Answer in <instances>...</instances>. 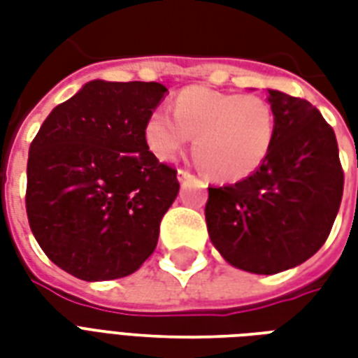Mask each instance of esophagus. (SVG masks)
<instances>
[{
    "label": "esophagus",
    "instance_id": "esophagus-1",
    "mask_svg": "<svg viewBox=\"0 0 358 358\" xmlns=\"http://www.w3.org/2000/svg\"><path fill=\"white\" fill-rule=\"evenodd\" d=\"M194 178V174L192 172L184 171V169H180L178 171V182H186V180H192Z\"/></svg>",
    "mask_w": 358,
    "mask_h": 358
}]
</instances>
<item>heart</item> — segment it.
I'll return each instance as SVG.
<instances>
[{
    "instance_id": "obj_1",
    "label": "heart",
    "mask_w": 358,
    "mask_h": 358,
    "mask_svg": "<svg viewBox=\"0 0 358 358\" xmlns=\"http://www.w3.org/2000/svg\"><path fill=\"white\" fill-rule=\"evenodd\" d=\"M172 114L157 109L145 118L143 140L149 151L159 161H174L194 136L195 157L220 182L251 176L274 143L276 117L259 95L187 86L174 97Z\"/></svg>"
}]
</instances>
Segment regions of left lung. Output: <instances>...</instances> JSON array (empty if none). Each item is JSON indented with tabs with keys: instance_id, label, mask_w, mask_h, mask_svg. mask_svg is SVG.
I'll return each mask as SVG.
<instances>
[{
	"instance_id": "1",
	"label": "left lung",
	"mask_w": 358,
	"mask_h": 358,
	"mask_svg": "<svg viewBox=\"0 0 358 358\" xmlns=\"http://www.w3.org/2000/svg\"><path fill=\"white\" fill-rule=\"evenodd\" d=\"M276 134L266 161L241 182L209 187L205 220L226 263L276 274L322 248L338 217L343 171L336 134L310 103L268 90Z\"/></svg>"
}]
</instances>
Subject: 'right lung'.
I'll return each instance as SVG.
<instances>
[{
    "label": "right lung",
    "mask_w": 358,
    "mask_h": 358,
    "mask_svg": "<svg viewBox=\"0 0 358 358\" xmlns=\"http://www.w3.org/2000/svg\"><path fill=\"white\" fill-rule=\"evenodd\" d=\"M169 90L159 82L92 80L57 105L30 143L27 215L36 241L69 274H132L155 251L180 184L143 140Z\"/></svg>",
    "instance_id": "obj_1"
}]
</instances>
